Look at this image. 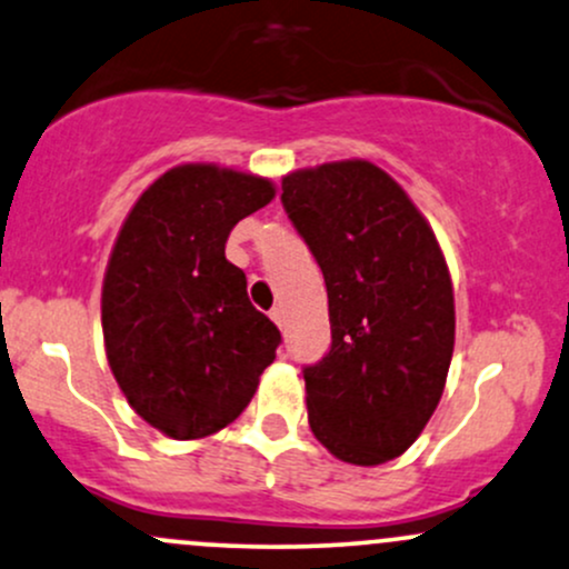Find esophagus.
<instances>
[{
	"instance_id": "obj_1",
	"label": "esophagus",
	"mask_w": 569,
	"mask_h": 569,
	"mask_svg": "<svg viewBox=\"0 0 569 569\" xmlns=\"http://www.w3.org/2000/svg\"><path fill=\"white\" fill-rule=\"evenodd\" d=\"M270 318H272V321H276L278 326H286V310H283V307H272V310H270Z\"/></svg>"
}]
</instances>
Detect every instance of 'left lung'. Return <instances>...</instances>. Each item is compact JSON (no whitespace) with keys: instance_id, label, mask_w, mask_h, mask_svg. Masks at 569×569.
Listing matches in <instances>:
<instances>
[{"instance_id":"8db88e82","label":"left lung","mask_w":569,"mask_h":569,"mask_svg":"<svg viewBox=\"0 0 569 569\" xmlns=\"http://www.w3.org/2000/svg\"><path fill=\"white\" fill-rule=\"evenodd\" d=\"M291 224L329 293L331 348L305 367L316 439L352 466L415 443L439 407L455 350V293L433 230L367 160L283 176Z\"/></svg>"}]
</instances>
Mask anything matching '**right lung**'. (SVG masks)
<instances>
[{
    "label": "right lung",
    "mask_w": 569,
    "mask_h": 569,
    "mask_svg": "<svg viewBox=\"0 0 569 569\" xmlns=\"http://www.w3.org/2000/svg\"><path fill=\"white\" fill-rule=\"evenodd\" d=\"M272 198L262 176L189 162L143 189L117 234L101 291L109 367L136 415L171 439L230 426L276 361L278 326L224 257L232 227Z\"/></svg>",
    "instance_id": "add662e5"
}]
</instances>
